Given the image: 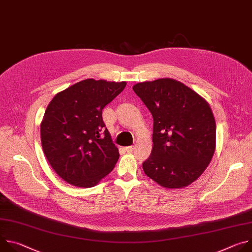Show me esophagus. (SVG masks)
Instances as JSON below:
<instances>
[{
	"label": "esophagus",
	"instance_id": "1",
	"mask_svg": "<svg viewBox=\"0 0 252 252\" xmlns=\"http://www.w3.org/2000/svg\"><path fill=\"white\" fill-rule=\"evenodd\" d=\"M125 151L126 153H132L133 152V147H126V148H125Z\"/></svg>",
	"mask_w": 252,
	"mask_h": 252
}]
</instances>
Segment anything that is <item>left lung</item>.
Returning <instances> with one entry per match:
<instances>
[{"mask_svg": "<svg viewBox=\"0 0 252 252\" xmlns=\"http://www.w3.org/2000/svg\"><path fill=\"white\" fill-rule=\"evenodd\" d=\"M132 90L154 118V146L143 171L166 189L189 186L215 151L217 125L208 102L172 79L138 83Z\"/></svg>", "mask_w": 252, "mask_h": 252, "instance_id": "obj_1", "label": "left lung"}]
</instances>
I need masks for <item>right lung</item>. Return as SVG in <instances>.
Wrapping results in <instances>:
<instances>
[{
  "label": "right lung",
  "instance_id": "right-lung-1",
  "mask_svg": "<svg viewBox=\"0 0 252 252\" xmlns=\"http://www.w3.org/2000/svg\"><path fill=\"white\" fill-rule=\"evenodd\" d=\"M126 86L88 79L58 93L49 103L41 124L42 147L67 184L92 188L114 169L120 154L101 112Z\"/></svg>",
  "mask_w": 252,
  "mask_h": 252
}]
</instances>
